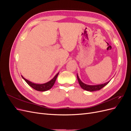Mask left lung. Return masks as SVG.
<instances>
[{"label":"left lung","instance_id":"obj_1","mask_svg":"<svg viewBox=\"0 0 131 131\" xmlns=\"http://www.w3.org/2000/svg\"><path fill=\"white\" fill-rule=\"evenodd\" d=\"M77 78H78L79 84V85H80L81 88L82 89H84V90H86V91H90V92L100 90L103 88H104L105 86H106L109 82H109H107L105 83V84H103L98 85H86V84H84V83H83L80 80V79H79L78 74H77Z\"/></svg>","mask_w":131,"mask_h":131}]
</instances>
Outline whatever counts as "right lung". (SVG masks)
I'll use <instances>...</instances> for the list:
<instances>
[{
	"mask_svg": "<svg viewBox=\"0 0 131 131\" xmlns=\"http://www.w3.org/2000/svg\"><path fill=\"white\" fill-rule=\"evenodd\" d=\"M59 73H58L56 76H55L52 80H50V81L47 82L45 84H34V83H32L31 82L27 80V79H26L25 78H23L22 76V78L24 79L25 80V81L28 84L30 87H31L33 89H34V90H37L38 91H46L50 90V89L52 88V87L53 86L55 81H56V80L57 79V77L58 76Z\"/></svg>",
	"mask_w": 131,
	"mask_h": 131,
	"instance_id": "1",
	"label": "right lung"
}]
</instances>
